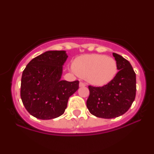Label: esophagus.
Returning <instances> with one entry per match:
<instances>
[{"instance_id":"esophagus-1","label":"esophagus","mask_w":154,"mask_h":154,"mask_svg":"<svg viewBox=\"0 0 154 154\" xmlns=\"http://www.w3.org/2000/svg\"><path fill=\"white\" fill-rule=\"evenodd\" d=\"M79 87H85V86L86 85H85V83H84V82H79Z\"/></svg>"}]
</instances>
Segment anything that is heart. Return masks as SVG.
Here are the masks:
<instances>
[{"label": "heart", "instance_id": "1", "mask_svg": "<svg viewBox=\"0 0 154 154\" xmlns=\"http://www.w3.org/2000/svg\"><path fill=\"white\" fill-rule=\"evenodd\" d=\"M74 72L95 86H103L114 78L117 63L114 58L101 54L83 55L72 63Z\"/></svg>", "mask_w": 154, "mask_h": 154}]
</instances>
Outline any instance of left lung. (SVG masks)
I'll return each mask as SVG.
<instances>
[{"label":"left lung","mask_w":154,"mask_h":154,"mask_svg":"<svg viewBox=\"0 0 154 154\" xmlns=\"http://www.w3.org/2000/svg\"><path fill=\"white\" fill-rule=\"evenodd\" d=\"M117 63L114 78L103 87L89 85L87 107L97 117L111 119L122 116L130 109L135 98L136 75L127 59L113 53Z\"/></svg>","instance_id":"left-lung-1"}]
</instances>
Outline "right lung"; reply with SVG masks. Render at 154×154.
I'll return each instance as SVG.
<instances>
[{
    "label": "right lung",
    "instance_id": "1",
    "mask_svg": "<svg viewBox=\"0 0 154 154\" xmlns=\"http://www.w3.org/2000/svg\"><path fill=\"white\" fill-rule=\"evenodd\" d=\"M65 51H48L26 65L21 80V98L26 111L40 119H52L64 113L69 98L79 88V81L61 80Z\"/></svg>",
    "mask_w": 154,
    "mask_h": 154
}]
</instances>
